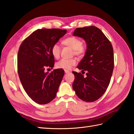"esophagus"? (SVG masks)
Here are the masks:
<instances>
[{
    "label": "esophagus",
    "instance_id": "esophagus-1",
    "mask_svg": "<svg viewBox=\"0 0 134 134\" xmlns=\"http://www.w3.org/2000/svg\"><path fill=\"white\" fill-rule=\"evenodd\" d=\"M65 72L66 74H68V73H69V72H70V71H68V70H65Z\"/></svg>",
    "mask_w": 134,
    "mask_h": 134
}]
</instances>
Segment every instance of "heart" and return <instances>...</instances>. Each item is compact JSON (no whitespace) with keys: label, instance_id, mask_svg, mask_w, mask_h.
<instances>
[{"label":"heart","instance_id":"obj_1","mask_svg":"<svg viewBox=\"0 0 134 134\" xmlns=\"http://www.w3.org/2000/svg\"><path fill=\"white\" fill-rule=\"evenodd\" d=\"M63 44L66 46L71 48L73 50L74 55L81 57L84 55L86 52V47L82 44L81 40L75 36H70L65 38L62 41ZM51 52L52 56L55 59H58L60 54V47L57 43H55L52 46ZM76 64V60L74 59H61L56 64V68L65 70H70L72 66Z\"/></svg>","mask_w":134,"mask_h":134}]
</instances>
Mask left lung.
Returning <instances> with one entry per match:
<instances>
[{"mask_svg":"<svg viewBox=\"0 0 134 134\" xmlns=\"http://www.w3.org/2000/svg\"><path fill=\"white\" fill-rule=\"evenodd\" d=\"M73 35L83 38L87 43L84 58L78 64L85 73L73 71L72 89L79 98L92 102L102 97L110 82L114 68L113 50L111 42L98 28L94 26L77 28Z\"/></svg>","mask_w":134,"mask_h":134,"instance_id":"left-lung-1","label":"left lung"}]
</instances>
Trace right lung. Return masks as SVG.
<instances>
[{
  "instance_id": "obj_1",
  "label": "right lung",
  "mask_w": 134,
  "mask_h": 134,
  "mask_svg": "<svg viewBox=\"0 0 134 134\" xmlns=\"http://www.w3.org/2000/svg\"><path fill=\"white\" fill-rule=\"evenodd\" d=\"M66 33V30L58 28L37 30L19 47L17 59L19 79L28 96L37 103L47 104L56 96L64 70L58 69L48 73L44 70L54 67L51 47Z\"/></svg>"
}]
</instances>
